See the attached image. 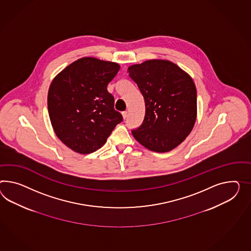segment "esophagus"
<instances>
[{"label": "esophagus", "instance_id": "esophagus-1", "mask_svg": "<svg viewBox=\"0 0 251 251\" xmlns=\"http://www.w3.org/2000/svg\"><path fill=\"white\" fill-rule=\"evenodd\" d=\"M123 118L126 120L127 118V112H123L122 113Z\"/></svg>", "mask_w": 251, "mask_h": 251}]
</instances>
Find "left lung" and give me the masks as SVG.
Wrapping results in <instances>:
<instances>
[{"label":"left lung","instance_id":"1","mask_svg":"<svg viewBox=\"0 0 251 251\" xmlns=\"http://www.w3.org/2000/svg\"><path fill=\"white\" fill-rule=\"evenodd\" d=\"M129 76L142 93L146 114L135 140L156 153L179 146L197 120V88L192 77L168 60L152 59L130 65Z\"/></svg>","mask_w":251,"mask_h":251}]
</instances>
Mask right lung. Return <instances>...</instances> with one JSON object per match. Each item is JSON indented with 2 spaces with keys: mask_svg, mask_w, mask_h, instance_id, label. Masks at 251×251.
I'll return each instance as SVG.
<instances>
[{
  "mask_svg": "<svg viewBox=\"0 0 251 251\" xmlns=\"http://www.w3.org/2000/svg\"><path fill=\"white\" fill-rule=\"evenodd\" d=\"M119 69L117 63L80 58L51 81L47 97L51 126L73 151L83 154L97 151L122 122V115L114 108V97L107 91Z\"/></svg>",
  "mask_w": 251,
  "mask_h": 251,
  "instance_id": "add662e5",
  "label": "right lung"
}]
</instances>
